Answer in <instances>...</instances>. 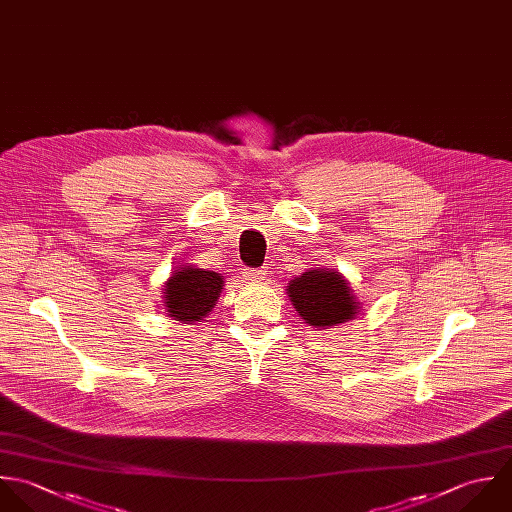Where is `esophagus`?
<instances>
[{
  "instance_id": "1",
  "label": "esophagus",
  "mask_w": 512,
  "mask_h": 512,
  "mask_svg": "<svg viewBox=\"0 0 512 512\" xmlns=\"http://www.w3.org/2000/svg\"><path fill=\"white\" fill-rule=\"evenodd\" d=\"M267 269H243V279L247 283H263L267 279Z\"/></svg>"
}]
</instances>
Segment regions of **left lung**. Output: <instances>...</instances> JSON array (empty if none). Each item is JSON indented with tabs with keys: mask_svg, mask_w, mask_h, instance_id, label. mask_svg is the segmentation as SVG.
Returning <instances> with one entry per match:
<instances>
[{
	"mask_svg": "<svg viewBox=\"0 0 512 512\" xmlns=\"http://www.w3.org/2000/svg\"><path fill=\"white\" fill-rule=\"evenodd\" d=\"M287 295L297 314L318 330L350 322L362 310L348 279L334 269H307L289 281Z\"/></svg>",
	"mask_w": 512,
	"mask_h": 512,
	"instance_id": "1",
	"label": "left lung"
}]
</instances>
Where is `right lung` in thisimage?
<instances>
[{"mask_svg": "<svg viewBox=\"0 0 512 512\" xmlns=\"http://www.w3.org/2000/svg\"><path fill=\"white\" fill-rule=\"evenodd\" d=\"M225 281L215 271L178 265L164 283V312L182 324H200L215 308Z\"/></svg>", "mask_w": 512, "mask_h": 512, "instance_id": "right-lung-1", "label": "right lung"}]
</instances>
